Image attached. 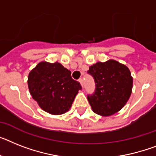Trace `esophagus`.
Returning <instances> with one entry per match:
<instances>
[{"mask_svg": "<svg viewBox=\"0 0 156 156\" xmlns=\"http://www.w3.org/2000/svg\"><path fill=\"white\" fill-rule=\"evenodd\" d=\"M78 82H80L81 86H83V80H82V78H79V79H78Z\"/></svg>", "mask_w": 156, "mask_h": 156, "instance_id": "obj_1", "label": "esophagus"}]
</instances>
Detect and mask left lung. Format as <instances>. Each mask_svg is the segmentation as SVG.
Returning a JSON list of instances; mask_svg holds the SVG:
<instances>
[{
	"label": "left lung",
	"instance_id": "obj_1",
	"mask_svg": "<svg viewBox=\"0 0 156 156\" xmlns=\"http://www.w3.org/2000/svg\"><path fill=\"white\" fill-rule=\"evenodd\" d=\"M88 73L94 77L96 85L94 94L87 96L95 113L108 116L125 106L131 96L133 84L129 68L116 60L109 59L90 66Z\"/></svg>",
	"mask_w": 156,
	"mask_h": 156
}]
</instances>
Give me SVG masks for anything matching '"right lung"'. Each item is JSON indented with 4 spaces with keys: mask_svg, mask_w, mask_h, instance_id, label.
Returning a JSON list of instances; mask_svg holds the SVG:
<instances>
[{
    "mask_svg": "<svg viewBox=\"0 0 156 156\" xmlns=\"http://www.w3.org/2000/svg\"><path fill=\"white\" fill-rule=\"evenodd\" d=\"M27 85L39 106L53 115L69 111L82 89L80 83L71 78V72L58 62H39L30 71Z\"/></svg>",
    "mask_w": 156,
    "mask_h": 156,
    "instance_id": "obj_1",
    "label": "right lung"
}]
</instances>
